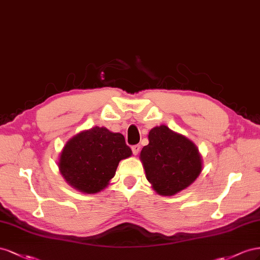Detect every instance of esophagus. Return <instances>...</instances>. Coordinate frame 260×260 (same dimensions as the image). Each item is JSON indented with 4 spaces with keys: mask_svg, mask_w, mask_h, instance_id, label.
Returning a JSON list of instances; mask_svg holds the SVG:
<instances>
[{
    "mask_svg": "<svg viewBox=\"0 0 260 260\" xmlns=\"http://www.w3.org/2000/svg\"><path fill=\"white\" fill-rule=\"evenodd\" d=\"M132 150H133V153H134L135 155L139 153V150H140V146L139 145H134L132 147Z\"/></svg>",
    "mask_w": 260,
    "mask_h": 260,
    "instance_id": "34e87169",
    "label": "esophagus"
}]
</instances>
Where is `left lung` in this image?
<instances>
[{
    "label": "left lung",
    "instance_id": "obj_1",
    "mask_svg": "<svg viewBox=\"0 0 260 260\" xmlns=\"http://www.w3.org/2000/svg\"><path fill=\"white\" fill-rule=\"evenodd\" d=\"M149 144L140 151L147 180L162 196H173L188 187L202 172V157L195 144L166 125L155 126Z\"/></svg>",
    "mask_w": 260,
    "mask_h": 260
}]
</instances>
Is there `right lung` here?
I'll return each mask as SVG.
<instances>
[{"label":"right lung","mask_w":260,"mask_h":260,"mask_svg":"<svg viewBox=\"0 0 260 260\" xmlns=\"http://www.w3.org/2000/svg\"><path fill=\"white\" fill-rule=\"evenodd\" d=\"M131 155V148L122 134L95 126L66 143L58 169L71 186L86 194H95L108 186L118 162Z\"/></svg>","instance_id":"right-lung-1"}]
</instances>
